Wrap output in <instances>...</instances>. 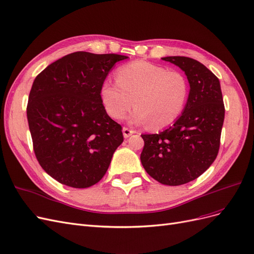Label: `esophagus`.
I'll list each match as a JSON object with an SVG mask.
<instances>
[{
  "instance_id": "34e87169",
  "label": "esophagus",
  "mask_w": 254,
  "mask_h": 254,
  "mask_svg": "<svg viewBox=\"0 0 254 254\" xmlns=\"http://www.w3.org/2000/svg\"><path fill=\"white\" fill-rule=\"evenodd\" d=\"M134 132H135L134 130H131V129H129V128H127V127L123 128V135H124V137H129L130 135L133 134Z\"/></svg>"
}]
</instances>
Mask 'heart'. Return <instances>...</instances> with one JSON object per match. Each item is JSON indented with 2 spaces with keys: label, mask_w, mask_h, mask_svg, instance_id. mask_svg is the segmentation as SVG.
I'll use <instances>...</instances> for the list:
<instances>
[{
  "label": "heart",
  "mask_w": 254,
  "mask_h": 254,
  "mask_svg": "<svg viewBox=\"0 0 254 254\" xmlns=\"http://www.w3.org/2000/svg\"><path fill=\"white\" fill-rule=\"evenodd\" d=\"M189 81L181 72L147 61L136 60L122 65L117 81L105 80L101 98L105 109L114 120H121L133 105L132 124H146L160 129L178 119L187 104Z\"/></svg>",
  "instance_id": "heart-1"
}]
</instances>
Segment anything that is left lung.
<instances>
[{"label":"left lung","mask_w":254,"mask_h":254,"mask_svg":"<svg viewBox=\"0 0 254 254\" xmlns=\"http://www.w3.org/2000/svg\"><path fill=\"white\" fill-rule=\"evenodd\" d=\"M187 75L190 93L174 125L156 134H142L141 162L165 186H181L202 175L216 159L225 106L219 79L199 61L183 56L162 58Z\"/></svg>","instance_id":"left-lung-1"}]
</instances>
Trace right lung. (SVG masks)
<instances>
[{
    "instance_id": "right-lung-1",
    "label": "right lung",
    "mask_w": 254,
    "mask_h": 254,
    "mask_svg": "<svg viewBox=\"0 0 254 254\" xmlns=\"http://www.w3.org/2000/svg\"><path fill=\"white\" fill-rule=\"evenodd\" d=\"M127 56L75 52L37 76L27 121L38 162L64 186L86 189L105 176L124 141L122 127L106 112L101 87Z\"/></svg>"
}]
</instances>
